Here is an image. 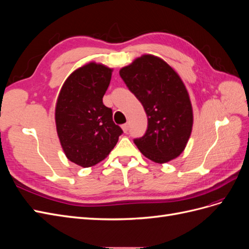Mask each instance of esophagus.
<instances>
[{"mask_svg":"<svg viewBox=\"0 0 249 249\" xmlns=\"http://www.w3.org/2000/svg\"><path fill=\"white\" fill-rule=\"evenodd\" d=\"M122 127H123V131H124V133H126L127 131H129V124H123V125H122Z\"/></svg>","mask_w":249,"mask_h":249,"instance_id":"34e87169","label":"esophagus"}]
</instances>
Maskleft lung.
<instances>
[{"mask_svg":"<svg viewBox=\"0 0 249 249\" xmlns=\"http://www.w3.org/2000/svg\"><path fill=\"white\" fill-rule=\"evenodd\" d=\"M119 74L147 115V130L134 143L156 163L176 159L185 149L193 125L192 105L182 79L153 55L135 59Z\"/></svg>","mask_w":249,"mask_h":249,"instance_id":"obj_1","label":"left lung"}]
</instances>
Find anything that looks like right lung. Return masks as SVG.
<instances>
[{
	"label": "right lung",
	"instance_id": "right-lung-1",
	"mask_svg": "<svg viewBox=\"0 0 249 249\" xmlns=\"http://www.w3.org/2000/svg\"><path fill=\"white\" fill-rule=\"evenodd\" d=\"M112 70L90 62L74 71L60 90L55 120L63 152L82 167L100 163L110 154L123 134L103 104Z\"/></svg>",
	"mask_w": 249,
	"mask_h": 249
}]
</instances>
